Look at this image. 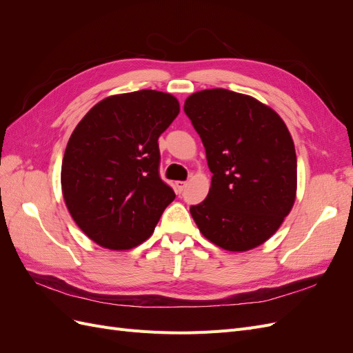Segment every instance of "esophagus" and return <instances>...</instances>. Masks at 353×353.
Here are the masks:
<instances>
[{
	"mask_svg": "<svg viewBox=\"0 0 353 353\" xmlns=\"http://www.w3.org/2000/svg\"><path fill=\"white\" fill-rule=\"evenodd\" d=\"M185 185H187L185 181H176V183H175V190H176V193H181V191H183V190L185 188Z\"/></svg>",
	"mask_w": 353,
	"mask_h": 353,
	"instance_id": "1",
	"label": "esophagus"
}]
</instances>
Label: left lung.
Here are the masks:
<instances>
[{
	"instance_id": "1",
	"label": "left lung",
	"mask_w": 353,
	"mask_h": 353,
	"mask_svg": "<svg viewBox=\"0 0 353 353\" xmlns=\"http://www.w3.org/2000/svg\"><path fill=\"white\" fill-rule=\"evenodd\" d=\"M184 112L213 174L208 197L190 212L200 232L230 252L258 248L290 213L297 188L293 138L270 105L223 88L203 90Z\"/></svg>"
}]
</instances>
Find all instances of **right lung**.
<instances>
[{"instance_id": "1", "label": "right lung", "mask_w": 353, "mask_h": 353, "mask_svg": "<svg viewBox=\"0 0 353 353\" xmlns=\"http://www.w3.org/2000/svg\"><path fill=\"white\" fill-rule=\"evenodd\" d=\"M178 113L172 94L141 90L101 100L73 130L61 163L63 199L101 248L141 244L174 201L159 176L157 140Z\"/></svg>"}]
</instances>
